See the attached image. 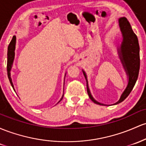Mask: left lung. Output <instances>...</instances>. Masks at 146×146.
Instances as JSON below:
<instances>
[{"label": "left lung", "instance_id": "obj_1", "mask_svg": "<svg viewBox=\"0 0 146 146\" xmlns=\"http://www.w3.org/2000/svg\"><path fill=\"white\" fill-rule=\"evenodd\" d=\"M118 23H119V26L123 36V41L121 47L118 49V53H119L120 60L121 61L123 68L127 76L128 83L127 87L121 94L118 101L113 105H117L120 102H123L129 96L137 80L139 68H140V55H139L138 38L137 35L134 33L130 24L125 17L120 18L118 19ZM82 71L86 81V90H87L89 97L94 103L100 105H106L96 101L91 96L89 85H88L87 77H86L85 72L83 70Z\"/></svg>", "mask_w": 146, "mask_h": 146}]
</instances>
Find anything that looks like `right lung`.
Masks as SVG:
<instances>
[{
	"instance_id": "obj_1",
	"label": "right lung",
	"mask_w": 146,
	"mask_h": 146,
	"mask_svg": "<svg viewBox=\"0 0 146 146\" xmlns=\"http://www.w3.org/2000/svg\"><path fill=\"white\" fill-rule=\"evenodd\" d=\"M16 40H17V38H16V36H13L12 37V41L9 43V46H8L7 48V76L8 78H9V80L10 82V84L12 85V88L14 90L13 83H12V78H11V69H12V64H13V62L14 60V55H15V52H14V50H15V46H16ZM66 76V75H65ZM64 96V94L62 95V98L60 99V100L59 102H60L61 100H62ZM59 102L57 103H59Z\"/></svg>"
}]
</instances>
